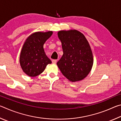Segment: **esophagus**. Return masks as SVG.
Instances as JSON below:
<instances>
[{"label":"esophagus","instance_id":"1","mask_svg":"<svg viewBox=\"0 0 121 121\" xmlns=\"http://www.w3.org/2000/svg\"><path fill=\"white\" fill-rule=\"evenodd\" d=\"M52 63H56L57 62L56 60H52Z\"/></svg>","mask_w":121,"mask_h":121}]
</instances>
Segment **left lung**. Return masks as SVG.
I'll use <instances>...</instances> for the list:
<instances>
[{
	"instance_id": "obj_1",
	"label": "left lung",
	"mask_w": 121,
	"mask_h": 121,
	"mask_svg": "<svg viewBox=\"0 0 121 121\" xmlns=\"http://www.w3.org/2000/svg\"><path fill=\"white\" fill-rule=\"evenodd\" d=\"M63 54L57 62L62 74L72 82L79 81L91 71L93 58L90 44L84 35L76 30L58 32Z\"/></svg>"
}]
</instances>
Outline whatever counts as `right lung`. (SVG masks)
<instances>
[{"label": "right lung", "mask_w": 121, "mask_h": 121, "mask_svg": "<svg viewBox=\"0 0 121 121\" xmlns=\"http://www.w3.org/2000/svg\"><path fill=\"white\" fill-rule=\"evenodd\" d=\"M53 32H36L26 38L20 53V63L22 70L30 77L43 72L52 61L45 53L43 45Z\"/></svg>", "instance_id": "add662e5"}]
</instances>
